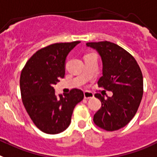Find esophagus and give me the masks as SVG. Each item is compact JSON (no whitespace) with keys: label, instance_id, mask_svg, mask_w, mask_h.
<instances>
[{"label":"esophagus","instance_id":"34e87169","mask_svg":"<svg viewBox=\"0 0 157 157\" xmlns=\"http://www.w3.org/2000/svg\"><path fill=\"white\" fill-rule=\"evenodd\" d=\"M84 99H91V98L94 97V94L92 93V92H88V91H85L84 92Z\"/></svg>","mask_w":157,"mask_h":157}]
</instances>
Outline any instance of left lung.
<instances>
[{
	"mask_svg": "<svg viewBox=\"0 0 157 157\" xmlns=\"http://www.w3.org/2000/svg\"><path fill=\"white\" fill-rule=\"evenodd\" d=\"M86 46L95 50L103 63V76L99 87L112 92L105 99L99 93L95 96L102 106L94 115L96 126L107 131L118 130L126 126L134 117L143 95V77L138 64L133 56L111 42L88 43Z\"/></svg>",
	"mask_w": 157,
	"mask_h": 157,
	"instance_id": "left-lung-1",
	"label": "left lung"
}]
</instances>
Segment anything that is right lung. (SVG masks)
I'll return each instance as SVG.
<instances>
[{
	"label": "right lung",
	"mask_w": 157,
	"mask_h": 157,
	"mask_svg": "<svg viewBox=\"0 0 157 157\" xmlns=\"http://www.w3.org/2000/svg\"><path fill=\"white\" fill-rule=\"evenodd\" d=\"M80 43H54L41 49L22 70V101L35 126L46 133L57 134L67 129L73 109L84 99L83 92L77 88L64 96H57L54 88L65 77L68 54Z\"/></svg>",
	"instance_id": "1"
}]
</instances>
